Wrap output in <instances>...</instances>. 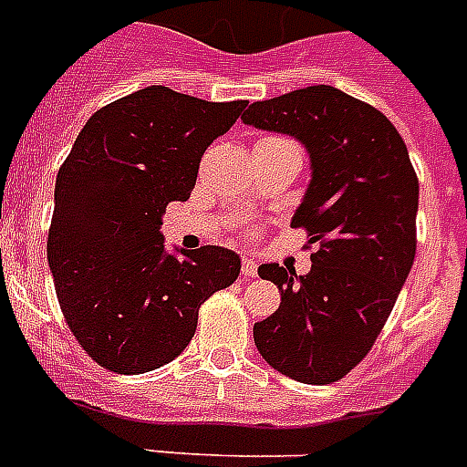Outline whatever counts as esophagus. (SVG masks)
Returning <instances> with one entry per match:
<instances>
[{
    "instance_id": "34e87169",
    "label": "esophagus",
    "mask_w": 467,
    "mask_h": 467,
    "mask_svg": "<svg viewBox=\"0 0 467 467\" xmlns=\"http://www.w3.org/2000/svg\"><path fill=\"white\" fill-rule=\"evenodd\" d=\"M242 275L244 277H256L258 275V265L254 258H242Z\"/></svg>"
}]
</instances>
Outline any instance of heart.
Listing matches in <instances>:
<instances>
[{
    "instance_id": "b5f03b06",
    "label": "heart",
    "mask_w": 467,
    "mask_h": 467,
    "mask_svg": "<svg viewBox=\"0 0 467 467\" xmlns=\"http://www.w3.org/2000/svg\"><path fill=\"white\" fill-rule=\"evenodd\" d=\"M268 140H280V137H268ZM264 142H265V140H264Z\"/></svg>"
}]
</instances>
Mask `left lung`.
<instances>
[{"label":"left lung","instance_id":"obj_1","mask_svg":"<svg viewBox=\"0 0 467 467\" xmlns=\"http://www.w3.org/2000/svg\"><path fill=\"white\" fill-rule=\"evenodd\" d=\"M306 144L313 178L292 227L306 230L311 273L258 268L282 289L254 342L282 375L330 385L351 373L385 327L415 258L418 175L385 113L330 85L254 101L242 116Z\"/></svg>","mask_w":467,"mask_h":467}]
</instances>
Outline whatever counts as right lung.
<instances>
[{
    "instance_id": "obj_1",
    "label": "right lung",
    "mask_w": 467,
    "mask_h": 467,
    "mask_svg": "<svg viewBox=\"0 0 467 467\" xmlns=\"http://www.w3.org/2000/svg\"><path fill=\"white\" fill-rule=\"evenodd\" d=\"M244 107L137 89L94 113L58 168L47 261L70 332L111 373L171 363L203 301L240 275L221 246L166 254L161 215L190 199L203 151Z\"/></svg>"
}]
</instances>
